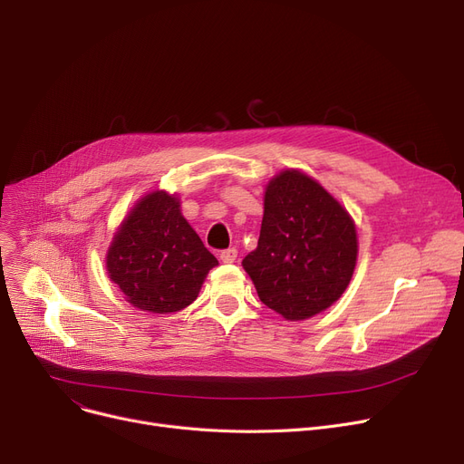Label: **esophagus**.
<instances>
[{
    "label": "esophagus",
    "instance_id": "obj_1",
    "mask_svg": "<svg viewBox=\"0 0 464 464\" xmlns=\"http://www.w3.org/2000/svg\"><path fill=\"white\" fill-rule=\"evenodd\" d=\"M237 248H227V250H222L219 252V259H222L224 263H235L237 259Z\"/></svg>",
    "mask_w": 464,
    "mask_h": 464
}]
</instances>
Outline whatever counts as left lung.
Returning <instances> with one entry per match:
<instances>
[{
    "instance_id": "obj_1",
    "label": "left lung",
    "mask_w": 464,
    "mask_h": 464,
    "mask_svg": "<svg viewBox=\"0 0 464 464\" xmlns=\"http://www.w3.org/2000/svg\"><path fill=\"white\" fill-rule=\"evenodd\" d=\"M357 231L348 210L295 169L265 189L257 248L242 259L265 306L297 322L324 312L348 287Z\"/></svg>"
}]
</instances>
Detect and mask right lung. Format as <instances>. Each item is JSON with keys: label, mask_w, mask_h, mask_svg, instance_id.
<instances>
[{"label": "right lung", "mask_w": 464, "mask_h": 464, "mask_svg": "<svg viewBox=\"0 0 464 464\" xmlns=\"http://www.w3.org/2000/svg\"><path fill=\"white\" fill-rule=\"evenodd\" d=\"M218 259L180 212L177 195H144L118 227L107 252L109 278L133 306L179 312L191 304Z\"/></svg>", "instance_id": "right-lung-1"}]
</instances>
